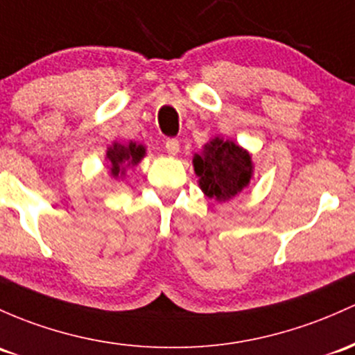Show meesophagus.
Listing matches in <instances>:
<instances>
[{
  "label": "esophagus",
  "instance_id": "obj_1",
  "mask_svg": "<svg viewBox=\"0 0 355 355\" xmlns=\"http://www.w3.org/2000/svg\"><path fill=\"white\" fill-rule=\"evenodd\" d=\"M166 150L169 155H176L179 152V142L178 139H167L166 140Z\"/></svg>",
  "mask_w": 355,
  "mask_h": 355
}]
</instances>
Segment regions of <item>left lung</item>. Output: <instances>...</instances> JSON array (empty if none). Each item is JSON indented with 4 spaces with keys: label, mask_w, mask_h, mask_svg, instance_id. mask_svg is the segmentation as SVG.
<instances>
[{
    "label": "left lung",
    "mask_w": 355,
    "mask_h": 355,
    "mask_svg": "<svg viewBox=\"0 0 355 355\" xmlns=\"http://www.w3.org/2000/svg\"><path fill=\"white\" fill-rule=\"evenodd\" d=\"M194 173L200 188L213 200L225 201L242 191L250 181L252 164L249 152L228 140L215 139L205 146L201 155H194Z\"/></svg>",
    "instance_id": "left-lung-1"
}]
</instances>
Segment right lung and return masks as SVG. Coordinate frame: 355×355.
Returning a JSON list of instances; mask_svg holds the SVG:
<instances>
[{"mask_svg": "<svg viewBox=\"0 0 355 355\" xmlns=\"http://www.w3.org/2000/svg\"><path fill=\"white\" fill-rule=\"evenodd\" d=\"M146 154V148L142 146H137V144L130 142L128 146H118L115 144L108 150L106 157H108L110 164H112V174L113 176H118L120 174V169L123 164H139L140 159Z\"/></svg>", "mask_w": 355, "mask_h": 355, "instance_id": "obj_1", "label": "right lung"}]
</instances>
